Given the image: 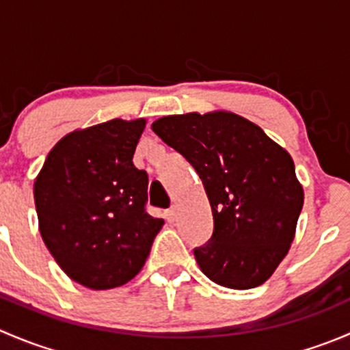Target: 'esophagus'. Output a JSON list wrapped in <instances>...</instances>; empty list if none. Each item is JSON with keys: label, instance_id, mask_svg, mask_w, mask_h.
I'll return each mask as SVG.
<instances>
[{"label": "esophagus", "instance_id": "34e87169", "mask_svg": "<svg viewBox=\"0 0 350 350\" xmlns=\"http://www.w3.org/2000/svg\"><path fill=\"white\" fill-rule=\"evenodd\" d=\"M165 218H167L169 221H174V218H176V206H171L167 211H165Z\"/></svg>", "mask_w": 350, "mask_h": 350}]
</instances>
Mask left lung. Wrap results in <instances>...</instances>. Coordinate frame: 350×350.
I'll list each match as a JSON object with an SVG mask.
<instances>
[{
  "instance_id": "1",
  "label": "left lung",
  "mask_w": 350,
  "mask_h": 350,
  "mask_svg": "<svg viewBox=\"0 0 350 350\" xmlns=\"http://www.w3.org/2000/svg\"><path fill=\"white\" fill-rule=\"evenodd\" d=\"M152 130L195 167L210 201L213 235L195 249L204 276L232 289L266 283L291 247L305 198L288 150L232 111L162 116Z\"/></svg>"
}]
</instances>
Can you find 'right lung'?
<instances>
[{
    "label": "right lung",
    "mask_w": 350,
    "mask_h": 350,
    "mask_svg": "<svg viewBox=\"0 0 350 350\" xmlns=\"http://www.w3.org/2000/svg\"><path fill=\"white\" fill-rule=\"evenodd\" d=\"M146 123L115 118L67 133L35 179L44 243L86 288L111 289L135 278L164 225L146 211L149 178L132 162Z\"/></svg>",
    "instance_id": "right-lung-1"
}]
</instances>
